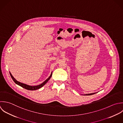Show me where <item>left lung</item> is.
<instances>
[{"label":"left lung","mask_w":123,"mask_h":123,"mask_svg":"<svg viewBox=\"0 0 123 123\" xmlns=\"http://www.w3.org/2000/svg\"><path fill=\"white\" fill-rule=\"evenodd\" d=\"M96 93H90V94H85V95H92V94H94Z\"/></svg>","instance_id":"obj_1"}]
</instances>
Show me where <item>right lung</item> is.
Here are the masks:
<instances>
[{
    "label": "right lung",
    "mask_w": 123,
    "mask_h": 123,
    "mask_svg": "<svg viewBox=\"0 0 123 123\" xmlns=\"http://www.w3.org/2000/svg\"><path fill=\"white\" fill-rule=\"evenodd\" d=\"M10 76L11 77V78L14 81V82L17 84V85L21 86V87L26 89V90H31V91H33V90H38L40 88H41V87H42L43 86H44L46 83L47 82L50 80V79L51 78L52 75V73H51V75L50 76V77L46 80H45L43 83H42V84L39 85H37V86H29V85H26L25 84H24V83H21V82H19L17 80H16V79L12 76V75H11V74L10 73Z\"/></svg>",
    "instance_id": "1"
}]
</instances>
